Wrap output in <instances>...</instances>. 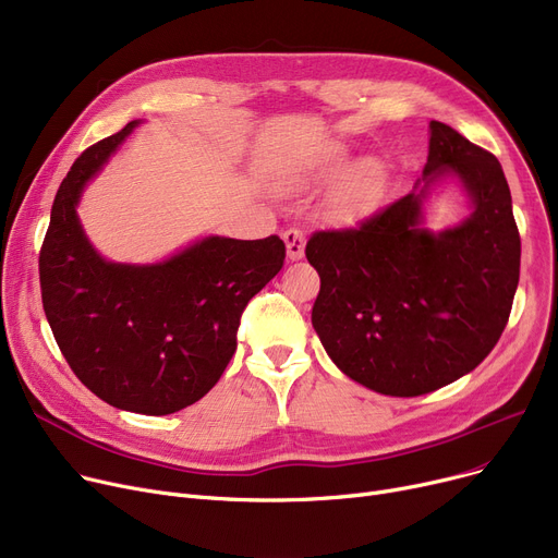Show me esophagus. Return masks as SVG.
Wrapping results in <instances>:
<instances>
[{
  "instance_id": "1",
  "label": "esophagus",
  "mask_w": 558,
  "mask_h": 558,
  "mask_svg": "<svg viewBox=\"0 0 558 558\" xmlns=\"http://www.w3.org/2000/svg\"><path fill=\"white\" fill-rule=\"evenodd\" d=\"M282 240L287 246L289 259H301L305 255V234L299 228H289L282 232Z\"/></svg>"
}]
</instances>
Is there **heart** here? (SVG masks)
I'll return each instance as SVG.
<instances>
[{
    "label": "heart",
    "mask_w": 558,
    "mask_h": 558,
    "mask_svg": "<svg viewBox=\"0 0 558 558\" xmlns=\"http://www.w3.org/2000/svg\"><path fill=\"white\" fill-rule=\"evenodd\" d=\"M348 162V154L343 149H335L326 154L318 162L296 171L287 181L289 190L310 187L312 183L328 181L337 175ZM385 181V165L377 158H364L350 167L343 179L337 183V187L330 194V215L337 221H348L357 217L362 210H366L377 196L379 187Z\"/></svg>",
    "instance_id": "obj_1"
}]
</instances>
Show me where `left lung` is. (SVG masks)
<instances>
[{
  "instance_id": "8db88e82",
  "label": "left lung",
  "mask_w": 558,
  "mask_h": 558,
  "mask_svg": "<svg viewBox=\"0 0 558 558\" xmlns=\"http://www.w3.org/2000/svg\"><path fill=\"white\" fill-rule=\"evenodd\" d=\"M454 180L472 215L429 231L430 190ZM305 255L320 291L312 326L341 373L412 398L471 373L500 339L520 278V234L497 158L429 122L414 190L357 228L314 232Z\"/></svg>"
}]
</instances>
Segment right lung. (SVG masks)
<instances>
[{"label": "right lung", "instance_id": "add662e5", "mask_svg": "<svg viewBox=\"0 0 558 558\" xmlns=\"http://www.w3.org/2000/svg\"><path fill=\"white\" fill-rule=\"evenodd\" d=\"M140 126L72 165L40 251L43 307L81 383L124 412L165 416L208 393L238 348L240 316L284 262V244L205 234L151 264L106 259L78 219L85 185Z\"/></svg>", "mask_w": 558, "mask_h": 558}]
</instances>
